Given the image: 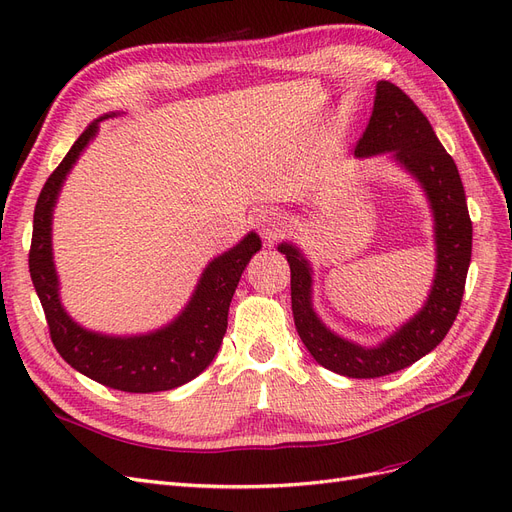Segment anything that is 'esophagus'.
Masks as SVG:
<instances>
[{
    "label": "esophagus",
    "instance_id": "1",
    "mask_svg": "<svg viewBox=\"0 0 512 512\" xmlns=\"http://www.w3.org/2000/svg\"><path fill=\"white\" fill-rule=\"evenodd\" d=\"M255 226L265 242H276L282 236V215L278 209H261L255 213Z\"/></svg>",
    "mask_w": 512,
    "mask_h": 512
}]
</instances>
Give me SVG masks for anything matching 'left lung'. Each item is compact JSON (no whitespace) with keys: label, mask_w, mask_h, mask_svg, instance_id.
Here are the masks:
<instances>
[{"label":"left lung","mask_w":512,"mask_h":512,"mask_svg":"<svg viewBox=\"0 0 512 512\" xmlns=\"http://www.w3.org/2000/svg\"><path fill=\"white\" fill-rule=\"evenodd\" d=\"M385 152H391V159L420 184L435 221V278L425 305L414 318L376 347L339 337L318 318L311 303L314 274L309 261L295 244H278V251L291 265L293 316L303 345L320 366L349 379H376L408 368L433 351L458 316L471 265L473 224L456 163L420 108L397 85L379 81L372 117L355 146V157L368 159Z\"/></svg>","instance_id":"obj_1"}]
</instances>
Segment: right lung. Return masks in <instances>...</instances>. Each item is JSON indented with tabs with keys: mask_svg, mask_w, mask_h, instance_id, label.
Masks as SVG:
<instances>
[{
	"mask_svg": "<svg viewBox=\"0 0 512 512\" xmlns=\"http://www.w3.org/2000/svg\"><path fill=\"white\" fill-rule=\"evenodd\" d=\"M104 115L85 127L62 163L48 177L35 205L29 272L41 301L50 337L66 364L92 381L127 393L169 391L196 379L217 355L228 328V309L238 280L261 238L249 232L236 247L209 261L182 314L167 326L133 337H113L77 324L60 303L58 274L52 255V215L66 175L90 144Z\"/></svg>",
	"mask_w": 512,
	"mask_h": 512,
	"instance_id": "obj_1",
	"label": "right lung"
}]
</instances>
